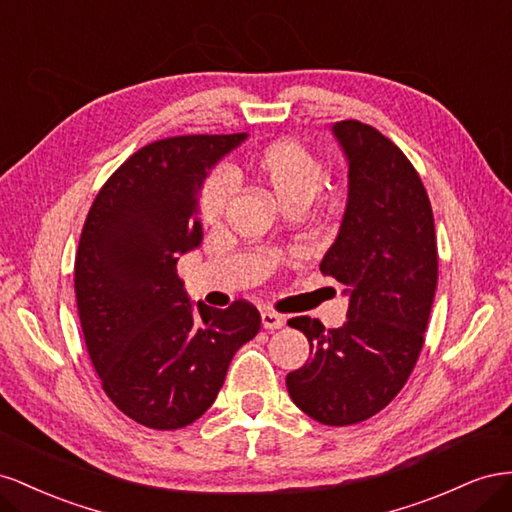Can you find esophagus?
Wrapping results in <instances>:
<instances>
[{"instance_id": "esophagus-1", "label": "esophagus", "mask_w": 512, "mask_h": 512, "mask_svg": "<svg viewBox=\"0 0 512 512\" xmlns=\"http://www.w3.org/2000/svg\"><path fill=\"white\" fill-rule=\"evenodd\" d=\"M261 324H264L266 330H279L285 326V317L274 311H264L261 313Z\"/></svg>"}]
</instances>
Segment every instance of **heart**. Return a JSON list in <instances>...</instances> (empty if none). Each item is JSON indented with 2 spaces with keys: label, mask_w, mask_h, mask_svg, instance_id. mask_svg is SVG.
<instances>
[{
  "label": "heart",
  "mask_w": 512,
  "mask_h": 512,
  "mask_svg": "<svg viewBox=\"0 0 512 512\" xmlns=\"http://www.w3.org/2000/svg\"><path fill=\"white\" fill-rule=\"evenodd\" d=\"M246 175L279 201L283 210L306 208L324 182V165L298 141L279 139L251 156ZM227 203L229 180L223 173L210 175L199 193V218L206 225H216L225 216Z\"/></svg>",
  "instance_id": "heart-1"
}]
</instances>
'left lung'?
Wrapping results in <instances>:
<instances>
[{"mask_svg": "<svg viewBox=\"0 0 512 512\" xmlns=\"http://www.w3.org/2000/svg\"><path fill=\"white\" fill-rule=\"evenodd\" d=\"M332 133L349 191L319 270L347 285V321L332 330L306 315L287 321L311 345L287 390L313 420L345 427L382 412L414 371L437 287V242L429 195L397 145L358 120Z\"/></svg>", "mask_w": 512, "mask_h": 512, "instance_id": "obj_1", "label": "left lung"}]
</instances>
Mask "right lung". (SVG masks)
Wrapping results in <instances>:
<instances>
[{
  "instance_id": "1",
  "label": "right lung",
  "mask_w": 512,
  "mask_h": 512,
  "mask_svg": "<svg viewBox=\"0 0 512 512\" xmlns=\"http://www.w3.org/2000/svg\"><path fill=\"white\" fill-rule=\"evenodd\" d=\"M184 135L130 156L100 188L81 231L75 294L102 390L143 427L191 425L214 403L229 362L259 332L251 302L191 304L180 255L201 244L199 193L210 169L246 139Z\"/></svg>"
}]
</instances>
